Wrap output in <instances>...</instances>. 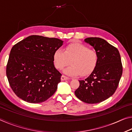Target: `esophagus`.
Wrapping results in <instances>:
<instances>
[{
  "instance_id": "34e87169",
  "label": "esophagus",
  "mask_w": 132,
  "mask_h": 132,
  "mask_svg": "<svg viewBox=\"0 0 132 132\" xmlns=\"http://www.w3.org/2000/svg\"><path fill=\"white\" fill-rule=\"evenodd\" d=\"M69 78L67 76H65L64 75H62V77H61V80L62 81H63V80H69Z\"/></svg>"
}]
</instances>
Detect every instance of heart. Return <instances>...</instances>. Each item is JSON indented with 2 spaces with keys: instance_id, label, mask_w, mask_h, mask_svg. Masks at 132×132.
Wrapping results in <instances>:
<instances>
[{
  "instance_id": "obj_1",
  "label": "heart",
  "mask_w": 132,
  "mask_h": 132,
  "mask_svg": "<svg viewBox=\"0 0 132 132\" xmlns=\"http://www.w3.org/2000/svg\"><path fill=\"white\" fill-rule=\"evenodd\" d=\"M71 65L63 70L69 76H87L94 70L98 55L95 51L80 43H72L67 45L64 50L58 48L53 53V62L56 68L62 70L70 63Z\"/></svg>"
}]
</instances>
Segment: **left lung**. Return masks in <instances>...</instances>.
<instances>
[{"label":"left lung","instance_id":"8db88e82","mask_svg":"<svg viewBox=\"0 0 132 132\" xmlns=\"http://www.w3.org/2000/svg\"><path fill=\"white\" fill-rule=\"evenodd\" d=\"M84 41L97 52L98 60L91 75L79 80L80 86L75 93L82 102L97 104L108 99L117 89L122 75L121 58L118 49L104 39L90 37Z\"/></svg>","mask_w":132,"mask_h":132}]
</instances>
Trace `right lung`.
<instances>
[{
  "instance_id": "obj_1",
  "label": "right lung",
  "mask_w": 132,
  "mask_h": 132,
  "mask_svg": "<svg viewBox=\"0 0 132 132\" xmlns=\"http://www.w3.org/2000/svg\"><path fill=\"white\" fill-rule=\"evenodd\" d=\"M63 41L31 35L11 50L6 75L13 92L30 103H41L53 95L62 74L55 68L53 53Z\"/></svg>"
}]
</instances>
